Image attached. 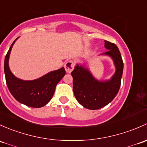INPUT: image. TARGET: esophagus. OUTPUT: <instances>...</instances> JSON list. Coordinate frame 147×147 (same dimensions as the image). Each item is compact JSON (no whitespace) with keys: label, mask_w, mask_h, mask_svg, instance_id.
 Returning <instances> with one entry per match:
<instances>
[{"label":"esophagus","mask_w":147,"mask_h":147,"mask_svg":"<svg viewBox=\"0 0 147 147\" xmlns=\"http://www.w3.org/2000/svg\"><path fill=\"white\" fill-rule=\"evenodd\" d=\"M74 66H75V63H74V61H68L67 62L65 63L64 67H65V70H66V73L70 74L71 72L74 70Z\"/></svg>","instance_id":"obj_1"}]
</instances>
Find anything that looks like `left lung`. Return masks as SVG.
Segmentation results:
<instances>
[{
  "mask_svg": "<svg viewBox=\"0 0 147 147\" xmlns=\"http://www.w3.org/2000/svg\"><path fill=\"white\" fill-rule=\"evenodd\" d=\"M105 47L107 51L100 55L110 57L115 67V74L110 79L98 80L85 63H77L71 72L74 96L83 107L89 110L106 106L114 99L120 88L124 66L120 52L115 44L105 40Z\"/></svg>",
  "mask_w": 147,
  "mask_h": 147,
  "instance_id": "obj_1",
  "label": "left lung"
}]
</instances>
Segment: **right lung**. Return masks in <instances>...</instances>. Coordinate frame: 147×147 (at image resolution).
I'll return each instance as SVG.
<instances>
[{
  "label": "right lung",
  "mask_w": 147,
  "mask_h": 147,
  "mask_svg": "<svg viewBox=\"0 0 147 147\" xmlns=\"http://www.w3.org/2000/svg\"><path fill=\"white\" fill-rule=\"evenodd\" d=\"M18 38L12 44L5 57L4 72L6 84L12 96L18 102L28 107H42L46 105L52 98L56 86L64 76L66 71L62 67L32 81L17 78L9 68V58L13 46Z\"/></svg>",
  "instance_id": "obj_1"
}]
</instances>
